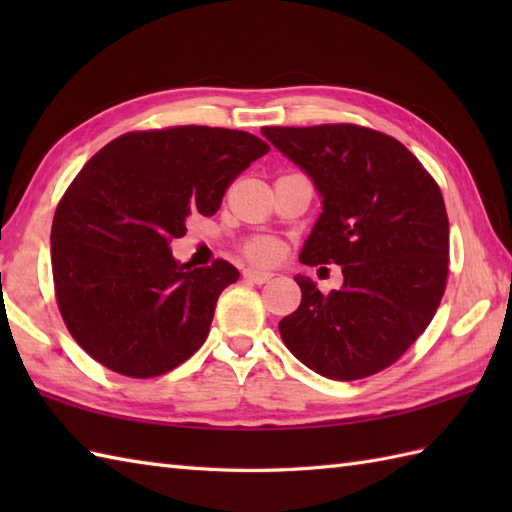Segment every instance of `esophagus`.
Returning a JSON list of instances; mask_svg holds the SVG:
<instances>
[{
    "label": "esophagus",
    "instance_id": "34e87169",
    "mask_svg": "<svg viewBox=\"0 0 512 512\" xmlns=\"http://www.w3.org/2000/svg\"><path fill=\"white\" fill-rule=\"evenodd\" d=\"M244 279L253 281V284H266V281L273 279V273H268V270H259V268H246Z\"/></svg>",
    "mask_w": 512,
    "mask_h": 512
}]
</instances>
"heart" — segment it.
Wrapping results in <instances>:
<instances>
[{
  "instance_id": "1",
  "label": "heart",
  "mask_w": 512,
  "mask_h": 512,
  "mask_svg": "<svg viewBox=\"0 0 512 512\" xmlns=\"http://www.w3.org/2000/svg\"><path fill=\"white\" fill-rule=\"evenodd\" d=\"M246 253L250 259H255V262H275L277 255H279V246L273 242V239H255V242H250L246 246Z\"/></svg>"
}]
</instances>
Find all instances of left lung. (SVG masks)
Listing matches in <instances>:
<instances>
[{"label": "left lung", "instance_id": "left-lung-1", "mask_svg": "<svg viewBox=\"0 0 512 512\" xmlns=\"http://www.w3.org/2000/svg\"><path fill=\"white\" fill-rule=\"evenodd\" d=\"M262 134L321 195L301 264H336L343 273L330 295L310 277H295L301 306L279 321L281 339L325 378L372 376L427 330L444 295L449 217L438 184L405 145L367 127H264Z\"/></svg>", "mask_w": 512, "mask_h": 512}]
</instances>
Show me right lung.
<instances>
[{
  "label": "right lung",
  "mask_w": 512,
  "mask_h": 512,
  "mask_svg": "<svg viewBox=\"0 0 512 512\" xmlns=\"http://www.w3.org/2000/svg\"><path fill=\"white\" fill-rule=\"evenodd\" d=\"M270 147L222 127H171L112 140L74 178L52 220V277L74 341L112 372L151 378L200 350L233 264L193 268L171 255L191 213Z\"/></svg>",
  "instance_id": "right-lung-1"
}]
</instances>
